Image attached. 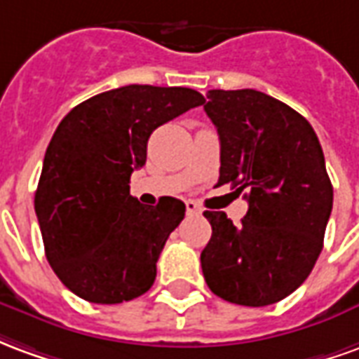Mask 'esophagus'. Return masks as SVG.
Listing matches in <instances>:
<instances>
[{
  "label": "esophagus",
  "instance_id": "34e87169",
  "mask_svg": "<svg viewBox=\"0 0 359 359\" xmlns=\"http://www.w3.org/2000/svg\"><path fill=\"white\" fill-rule=\"evenodd\" d=\"M187 213L188 215H198V213H202V208L194 200H187Z\"/></svg>",
  "mask_w": 359,
  "mask_h": 359
}]
</instances>
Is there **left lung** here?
<instances>
[{
  "mask_svg": "<svg viewBox=\"0 0 359 359\" xmlns=\"http://www.w3.org/2000/svg\"><path fill=\"white\" fill-rule=\"evenodd\" d=\"M203 109L221 142L219 182L246 192L248 213L233 225L203 211L211 238L205 283L219 298L269 306L308 278L323 250L332 184L316 130L298 111L257 90H210Z\"/></svg>",
  "mask_w": 359,
  "mask_h": 359,
  "instance_id": "1",
  "label": "left lung"
}]
</instances>
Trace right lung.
I'll use <instances>...</instances> for the list:
<instances>
[{
	"label": "right lung",
	"mask_w": 359,
	"mask_h": 359,
	"mask_svg": "<svg viewBox=\"0 0 359 359\" xmlns=\"http://www.w3.org/2000/svg\"><path fill=\"white\" fill-rule=\"evenodd\" d=\"M202 103L192 88L130 84L90 97L59 123L34 210L51 269L82 300L121 304L151 288L187 205L171 196L142 205L130 175L146 165L157 126Z\"/></svg>",
	"instance_id": "add662e5"
}]
</instances>
